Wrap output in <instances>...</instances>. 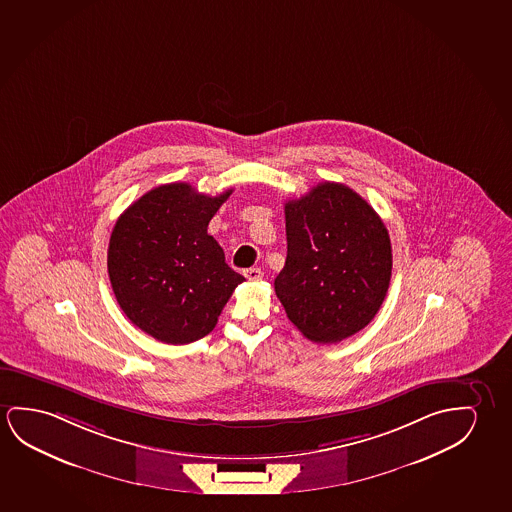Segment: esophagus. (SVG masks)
I'll list each match as a JSON object with an SVG mask.
<instances>
[{
	"label": "esophagus",
	"mask_w": 512,
	"mask_h": 512,
	"mask_svg": "<svg viewBox=\"0 0 512 512\" xmlns=\"http://www.w3.org/2000/svg\"><path fill=\"white\" fill-rule=\"evenodd\" d=\"M244 275L247 281H260L261 277H263V272H261L260 268H247V270H244Z\"/></svg>",
	"instance_id": "1"
}]
</instances>
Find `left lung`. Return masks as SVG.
Here are the masks:
<instances>
[{"instance_id":"left-lung-1","label":"left lung","mask_w":512,"mask_h":512,"mask_svg":"<svg viewBox=\"0 0 512 512\" xmlns=\"http://www.w3.org/2000/svg\"><path fill=\"white\" fill-rule=\"evenodd\" d=\"M288 256L275 295L314 343L357 334L382 307L392 274L389 231L357 192L323 182L284 205Z\"/></svg>"}]
</instances>
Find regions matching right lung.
Returning a JSON list of instances; mask_svg holds the SVG:
<instances>
[{
    "instance_id": "obj_1",
    "label": "right lung",
    "mask_w": 512,
    "mask_h": 512,
    "mask_svg": "<svg viewBox=\"0 0 512 512\" xmlns=\"http://www.w3.org/2000/svg\"><path fill=\"white\" fill-rule=\"evenodd\" d=\"M231 192L212 198L184 182L161 185L116 221L109 281L125 316L157 341L189 344L210 334L245 281L206 231Z\"/></svg>"
}]
</instances>
